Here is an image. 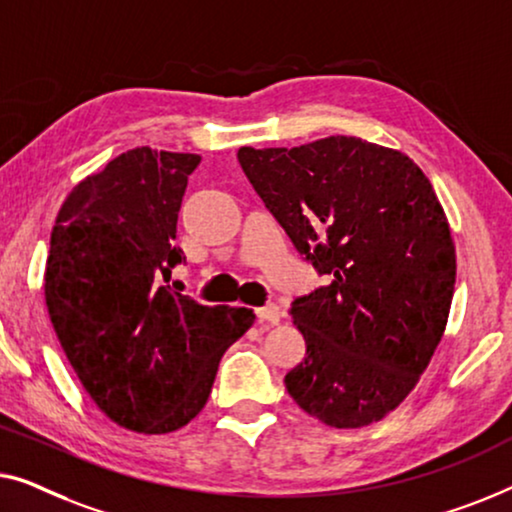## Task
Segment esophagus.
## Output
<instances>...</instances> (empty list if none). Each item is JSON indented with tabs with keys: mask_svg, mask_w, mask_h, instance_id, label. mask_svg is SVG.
Returning a JSON list of instances; mask_svg holds the SVG:
<instances>
[{
	"mask_svg": "<svg viewBox=\"0 0 512 512\" xmlns=\"http://www.w3.org/2000/svg\"><path fill=\"white\" fill-rule=\"evenodd\" d=\"M255 315H257L259 325H278L280 322V308L276 304L255 308Z\"/></svg>",
	"mask_w": 512,
	"mask_h": 512,
	"instance_id": "1",
	"label": "esophagus"
}]
</instances>
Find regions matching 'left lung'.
Returning <instances> with one entry per match:
<instances>
[{
	"label": "left lung",
	"mask_w": 512,
	"mask_h": 512,
	"mask_svg": "<svg viewBox=\"0 0 512 512\" xmlns=\"http://www.w3.org/2000/svg\"><path fill=\"white\" fill-rule=\"evenodd\" d=\"M236 157L297 253L327 276L292 301L306 357L287 392L329 427L383 420L427 369L455 292V246L429 178L355 136Z\"/></svg>",
	"instance_id": "obj_1"
}]
</instances>
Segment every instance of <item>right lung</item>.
I'll return each mask as SVG.
<instances>
[{
    "instance_id": "obj_1",
    "label": "right lung",
    "mask_w": 512,
    "mask_h": 512,
    "mask_svg": "<svg viewBox=\"0 0 512 512\" xmlns=\"http://www.w3.org/2000/svg\"><path fill=\"white\" fill-rule=\"evenodd\" d=\"M192 153L127 150L78 183L57 213L46 306L85 392L120 427L167 434L206 406L250 308L206 306L160 285L183 262L176 222Z\"/></svg>"
}]
</instances>
